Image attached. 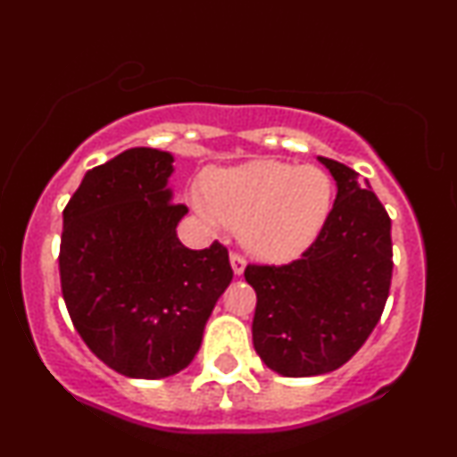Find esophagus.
I'll list each match as a JSON object with an SVG mask.
<instances>
[{"instance_id": "esophagus-1", "label": "esophagus", "mask_w": 457, "mask_h": 457, "mask_svg": "<svg viewBox=\"0 0 457 457\" xmlns=\"http://www.w3.org/2000/svg\"><path fill=\"white\" fill-rule=\"evenodd\" d=\"M229 262H232V269H234V275H243L245 272V266H246V262H245V258L243 255L238 253V251H232V253H229Z\"/></svg>"}]
</instances>
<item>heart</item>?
Returning <instances> with one entry per match:
<instances>
[{
    "label": "heart",
    "mask_w": 457,
    "mask_h": 457,
    "mask_svg": "<svg viewBox=\"0 0 457 457\" xmlns=\"http://www.w3.org/2000/svg\"><path fill=\"white\" fill-rule=\"evenodd\" d=\"M195 212L214 232L240 229V240L255 258L283 262L307 249L327 223L333 182L316 165L251 161L214 170L206 191L191 193Z\"/></svg>",
    "instance_id": "heart-1"
}]
</instances>
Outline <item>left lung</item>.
<instances>
[{
    "label": "left lung",
    "instance_id": "8db88e82",
    "mask_svg": "<svg viewBox=\"0 0 457 457\" xmlns=\"http://www.w3.org/2000/svg\"><path fill=\"white\" fill-rule=\"evenodd\" d=\"M318 161L337 182L322 232L301 260L245 270L258 295L253 348L266 367L287 378L328 374L348 363L378 324L391 287L385 206L354 170L324 156Z\"/></svg>",
    "mask_w": 457,
    "mask_h": 457
}]
</instances>
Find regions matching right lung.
<instances>
[{"label": "right lung", "instance_id": "1", "mask_svg": "<svg viewBox=\"0 0 457 457\" xmlns=\"http://www.w3.org/2000/svg\"><path fill=\"white\" fill-rule=\"evenodd\" d=\"M174 156L130 148L83 176L64 208L62 295L83 342L129 378L188 367L219 296L232 281L228 249H187L171 202Z\"/></svg>", "mask_w": 457, "mask_h": 457}]
</instances>
